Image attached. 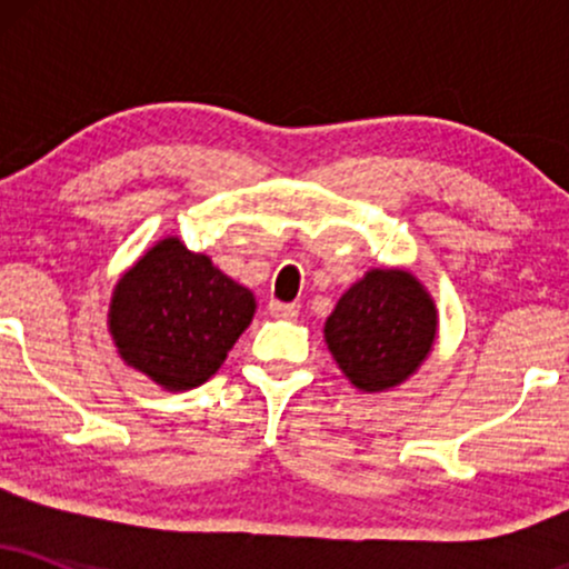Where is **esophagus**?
<instances>
[{"label": "esophagus", "mask_w": 569, "mask_h": 569, "mask_svg": "<svg viewBox=\"0 0 569 569\" xmlns=\"http://www.w3.org/2000/svg\"><path fill=\"white\" fill-rule=\"evenodd\" d=\"M267 310H270L272 318H280V321H297V316H299V307L297 305L278 302V299H272Z\"/></svg>", "instance_id": "esophagus-1"}]
</instances>
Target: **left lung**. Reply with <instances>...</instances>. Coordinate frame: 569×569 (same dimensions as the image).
Wrapping results in <instances>:
<instances>
[{
  "mask_svg": "<svg viewBox=\"0 0 569 569\" xmlns=\"http://www.w3.org/2000/svg\"><path fill=\"white\" fill-rule=\"evenodd\" d=\"M436 337L433 297L403 267H371L339 297L323 323L331 358L363 393H385L417 375Z\"/></svg>",
  "mask_w": 569,
  "mask_h": 569,
  "instance_id": "obj_1",
  "label": "left lung"
}]
</instances>
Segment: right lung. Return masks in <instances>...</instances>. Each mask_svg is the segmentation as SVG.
I'll list each match as a JSON object with an SVG mask.
<instances>
[{"mask_svg": "<svg viewBox=\"0 0 569 569\" xmlns=\"http://www.w3.org/2000/svg\"><path fill=\"white\" fill-rule=\"evenodd\" d=\"M253 312L251 289L166 234L114 283L107 326L126 367L176 393L217 375Z\"/></svg>", "mask_w": 569, "mask_h": 569, "instance_id": "right-lung-1", "label": "right lung"}]
</instances>
